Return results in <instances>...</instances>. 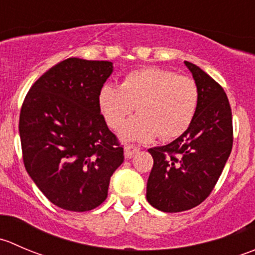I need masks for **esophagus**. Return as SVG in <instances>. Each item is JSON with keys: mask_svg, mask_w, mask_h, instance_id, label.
<instances>
[{"mask_svg": "<svg viewBox=\"0 0 255 255\" xmlns=\"http://www.w3.org/2000/svg\"><path fill=\"white\" fill-rule=\"evenodd\" d=\"M139 149H140V148L138 147V145L127 144L125 147V155H126V158H132L133 155H134L135 153H137Z\"/></svg>", "mask_w": 255, "mask_h": 255, "instance_id": "34e87169", "label": "esophagus"}]
</instances>
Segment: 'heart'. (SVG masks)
I'll return each mask as SVG.
<instances>
[{"mask_svg": "<svg viewBox=\"0 0 255 255\" xmlns=\"http://www.w3.org/2000/svg\"><path fill=\"white\" fill-rule=\"evenodd\" d=\"M199 93L192 78L163 68H142L125 76L120 87L105 85L98 93V106L112 129H120L126 140L148 142L158 137L170 140L192 125L198 108Z\"/></svg>", "mask_w": 255, "mask_h": 255, "instance_id": "b5f03b06", "label": "heart"}]
</instances>
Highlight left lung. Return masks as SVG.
Segmentation results:
<instances>
[{
  "label": "left lung",
  "mask_w": 255,
  "mask_h": 255,
  "mask_svg": "<svg viewBox=\"0 0 255 255\" xmlns=\"http://www.w3.org/2000/svg\"><path fill=\"white\" fill-rule=\"evenodd\" d=\"M184 63L199 93L193 122L169 144L148 149L153 168L147 201L167 213L201 204L212 193L233 147L232 110L226 92L198 66Z\"/></svg>",
  "instance_id": "1"
}]
</instances>
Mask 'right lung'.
Wrapping results in <instances>:
<instances>
[{
	"label": "right lung",
	"mask_w": 255,
	"mask_h": 255,
	"mask_svg": "<svg viewBox=\"0 0 255 255\" xmlns=\"http://www.w3.org/2000/svg\"><path fill=\"white\" fill-rule=\"evenodd\" d=\"M112 62L71 58L29 88L19 113L24 168L42 193L66 211L87 212L107 198L123 145L107 127L98 93Z\"/></svg>",
	"instance_id": "obj_1"
}]
</instances>
